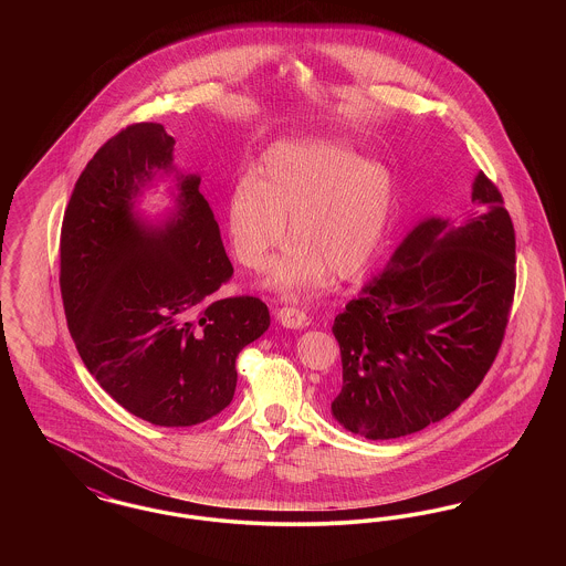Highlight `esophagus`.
Returning <instances> with one entry per match:
<instances>
[{"label":"esophagus","mask_w":566,"mask_h":566,"mask_svg":"<svg viewBox=\"0 0 566 566\" xmlns=\"http://www.w3.org/2000/svg\"><path fill=\"white\" fill-rule=\"evenodd\" d=\"M275 316H277V323L286 328H303L307 324L305 312H301L296 307H280Z\"/></svg>","instance_id":"34e87169"}]
</instances>
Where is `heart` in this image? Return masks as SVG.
Segmentation results:
<instances>
[{
	"label": "heart",
	"instance_id": "heart-1",
	"mask_svg": "<svg viewBox=\"0 0 566 566\" xmlns=\"http://www.w3.org/2000/svg\"><path fill=\"white\" fill-rule=\"evenodd\" d=\"M395 206L390 171L335 139L277 142L259 171L242 174L227 195L231 245L248 270H263L286 238L270 284L293 296L333 273L358 277L376 259Z\"/></svg>",
	"mask_w": 566,
	"mask_h": 566
}]
</instances>
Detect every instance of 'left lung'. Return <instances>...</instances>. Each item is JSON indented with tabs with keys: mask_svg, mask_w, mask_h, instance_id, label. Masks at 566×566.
<instances>
[{
	"mask_svg": "<svg viewBox=\"0 0 566 566\" xmlns=\"http://www.w3.org/2000/svg\"><path fill=\"white\" fill-rule=\"evenodd\" d=\"M462 224L418 222L335 318L344 384L335 420L397 439L443 420L492 367L515 293V233L503 195L480 171Z\"/></svg>",
	"mask_w": 566,
	"mask_h": 566,
	"instance_id": "1",
	"label": "left lung"
}]
</instances>
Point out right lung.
I'll use <instances>...</instances> for the list:
<instances>
[{
    "label": "right lung",
    "mask_w": 566,
    "mask_h": 566,
    "mask_svg": "<svg viewBox=\"0 0 566 566\" xmlns=\"http://www.w3.org/2000/svg\"><path fill=\"white\" fill-rule=\"evenodd\" d=\"M174 144L159 123H135L86 163L63 216L59 284L76 350L109 397L150 424L192 427L233 401L235 358L270 328V310L216 298L233 265ZM157 175L179 189L163 228L133 212Z\"/></svg>",
    "instance_id": "right-lung-1"
}]
</instances>
